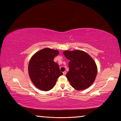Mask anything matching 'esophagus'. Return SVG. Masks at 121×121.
<instances>
[{
	"instance_id": "obj_1",
	"label": "esophagus",
	"mask_w": 121,
	"mask_h": 121,
	"mask_svg": "<svg viewBox=\"0 0 121 121\" xmlns=\"http://www.w3.org/2000/svg\"><path fill=\"white\" fill-rule=\"evenodd\" d=\"M66 73H67V72H66V71H63V75H65V74H66Z\"/></svg>"
}]
</instances>
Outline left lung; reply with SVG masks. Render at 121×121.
Segmentation results:
<instances>
[{
    "label": "left lung",
    "mask_w": 121,
    "mask_h": 121,
    "mask_svg": "<svg viewBox=\"0 0 121 121\" xmlns=\"http://www.w3.org/2000/svg\"><path fill=\"white\" fill-rule=\"evenodd\" d=\"M69 62V70L66 77L70 85L77 90L89 87L95 81L97 67L93 59L87 53L80 50L63 52Z\"/></svg>",
    "instance_id": "obj_1"
}]
</instances>
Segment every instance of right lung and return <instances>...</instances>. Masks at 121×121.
<instances>
[{
    "instance_id": "obj_1",
    "label": "right lung",
    "mask_w": 121,
    "mask_h": 121,
    "mask_svg": "<svg viewBox=\"0 0 121 121\" xmlns=\"http://www.w3.org/2000/svg\"><path fill=\"white\" fill-rule=\"evenodd\" d=\"M59 51L45 48L36 53L29 63L28 72L32 82L38 89L48 91L56 84L59 76L63 75L54 57Z\"/></svg>"
}]
</instances>
